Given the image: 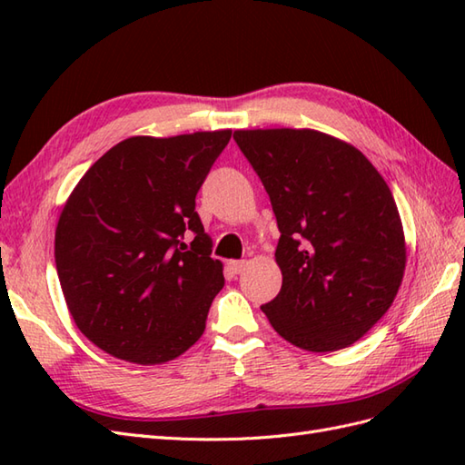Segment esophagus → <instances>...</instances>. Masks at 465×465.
<instances>
[{"instance_id":"34e87169","label":"esophagus","mask_w":465,"mask_h":465,"mask_svg":"<svg viewBox=\"0 0 465 465\" xmlns=\"http://www.w3.org/2000/svg\"><path fill=\"white\" fill-rule=\"evenodd\" d=\"M245 265H248V262H243V260H238V262H230V265H227V268H230V272L232 273H242L243 270H245Z\"/></svg>"}]
</instances>
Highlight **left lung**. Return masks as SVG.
<instances>
[{
	"label": "left lung",
	"mask_w": 465,
	"mask_h": 465,
	"mask_svg": "<svg viewBox=\"0 0 465 465\" xmlns=\"http://www.w3.org/2000/svg\"><path fill=\"white\" fill-rule=\"evenodd\" d=\"M233 140L270 195L282 290L262 305L283 340L343 350L390 310L406 272L403 225L360 150L315 130H238Z\"/></svg>",
	"instance_id": "left-lung-1"
}]
</instances>
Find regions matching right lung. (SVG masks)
<instances>
[{"label":"right lung","mask_w":465,"mask_h":465,"mask_svg":"<svg viewBox=\"0 0 465 465\" xmlns=\"http://www.w3.org/2000/svg\"><path fill=\"white\" fill-rule=\"evenodd\" d=\"M230 137H127L69 193L55 227L59 283L77 328L114 358L165 363L202 338L223 263L195 195Z\"/></svg>","instance_id":"1"}]
</instances>
